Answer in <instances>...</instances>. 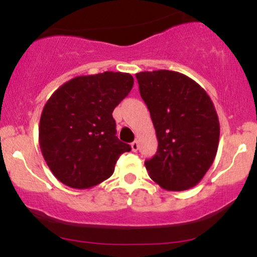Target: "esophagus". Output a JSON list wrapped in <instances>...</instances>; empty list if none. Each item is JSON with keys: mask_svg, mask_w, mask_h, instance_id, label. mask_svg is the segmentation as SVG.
Masks as SVG:
<instances>
[{"mask_svg": "<svg viewBox=\"0 0 257 257\" xmlns=\"http://www.w3.org/2000/svg\"><path fill=\"white\" fill-rule=\"evenodd\" d=\"M131 146H132V150H133V151H134V152H137L138 150H139V141H138V140L133 141Z\"/></svg>", "mask_w": 257, "mask_h": 257, "instance_id": "obj_1", "label": "esophagus"}]
</instances>
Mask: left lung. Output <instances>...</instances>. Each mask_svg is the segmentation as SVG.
<instances>
[{
  "instance_id": "8db88e82",
  "label": "left lung",
  "mask_w": 257,
  "mask_h": 257,
  "mask_svg": "<svg viewBox=\"0 0 257 257\" xmlns=\"http://www.w3.org/2000/svg\"><path fill=\"white\" fill-rule=\"evenodd\" d=\"M137 78L158 139L157 153L146 159V169L164 190H188L203 179L217 152L220 123L213 101L180 72L145 71Z\"/></svg>"
}]
</instances>
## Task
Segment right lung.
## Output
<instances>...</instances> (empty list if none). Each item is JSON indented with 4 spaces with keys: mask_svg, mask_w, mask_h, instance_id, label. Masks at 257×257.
Returning <instances> with one entry per match:
<instances>
[{
    "mask_svg": "<svg viewBox=\"0 0 257 257\" xmlns=\"http://www.w3.org/2000/svg\"><path fill=\"white\" fill-rule=\"evenodd\" d=\"M129 73L106 71L64 83L44 105L40 147L47 166L64 185L89 188L113 174L132 147L116 137L114 107L131 93Z\"/></svg>",
    "mask_w": 257,
    "mask_h": 257,
    "instance_id": "add662e5",
    "label": "right lung"
}]
</instances>
